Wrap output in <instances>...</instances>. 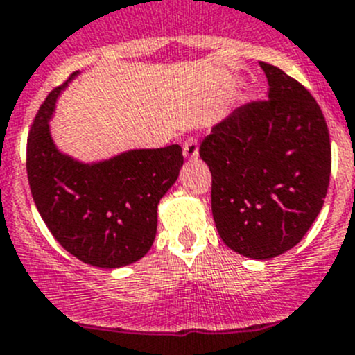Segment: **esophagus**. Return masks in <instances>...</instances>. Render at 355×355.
<instances>
[{"mask_svg":"<svg viewBox=\"0 0 355 355\" xmlns=\"http://www.w3.org/2000/svg\"><path fill=\"white\" fill-rule=\"evenodd\" d=\"M182 155L186 159H196L198 157V139L196 136H188L182 143Z\"/></svg>","mask_w":355,"mask_h":355,"instance_id":"obj_1","label":"esophagus"}]
</instances>
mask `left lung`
<instances>
[{
  "instance_id": "1",
  "label": "left lung",
  "mask_w": 355,
  "mask_h": 355,
  "mask_svg": "<svg viewBox=\"0 0 355 355\" xmlns=\"http://www.w3.org/2000/svg\"><path fill=\"white\" fill-rule=\"evenodd\" d=\"M261 67L268 98L214 125L198 153L212 174V216L223 241L264 261L295 247L322 209L331 145L312 94L278 67Z\"/></svg>"
}]
</instances>
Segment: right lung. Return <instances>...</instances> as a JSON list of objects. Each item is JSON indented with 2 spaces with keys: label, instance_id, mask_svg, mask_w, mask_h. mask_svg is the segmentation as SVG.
<instances>
[{
  "label": "right lung",
  "instance_id": "obj_1",
  "mask_svg": "<svg viewBox=\"0 0 355 355\" xmlns=\"http://www.w3.org/2000/svg\"><path fill=\"white\" fill-rule=\"evenodd\" d=\"M37 110L27 138V178L34 203L55 240L94 268L139 261L153 245L157 205L179 176L182 150H131L107 162L79 164L53 145L48 121L60 91Z\"/></svg>",
  "mask_w": 355,
  "mask_h": 355
}]
</instances>
